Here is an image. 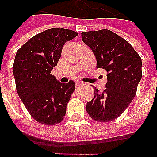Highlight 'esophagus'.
I'll return each mask as SVG.
<instances>
[{
  "instance_id": "1",
  "label": "esophagus",
  "mask_w": 157,
  "mask_h": 157,
  "mask_svg": "<svg viewBox=\"0 0 157 157\" xmlns=\"http://www.w3.org/2000/svg\"><path fill=\"white\" fill-rule=\"evenodd\" d=\"M75 84H76V86H79V85H82V84H83V82H81V81H76Z\"/></svg>"
}]
</instances>
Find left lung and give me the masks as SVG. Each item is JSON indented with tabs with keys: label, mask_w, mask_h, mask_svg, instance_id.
Masks as SVG:
<instances>
[{
	"label": "left lung",
	"mask_w": 157,
	"mask_h": 157,
	"mask_svg": "<svg viewBox=\"0 0 157 157\" xmlns=\"http://www.w3.org/2000/svg\"><path fill=\"white\" fill-rule=\"evenodd\" d=\"M82 40L96 56L97 68L105 69L106 89L87 102L86 110L94 121H113L126 110L136 94L141 78V59L125 39L108 29L82 32Z\"/></svg>",
	"instance_id": "obj_1"
}]
</instances>
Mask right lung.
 Listing matches in <instances>:
<instances>
[{"instance_id":"add662e5","label":"right lung","mask_w":157,"mask_h":157,"mask_svg":"<svg viewBox=\"0 0 157 157\" xmlns=\"http://www.w3.org/2000/svg\"><path fill=\"white\" fill-rule=\"evenodd\" d=\"M77 35L74 30L51 28L33 36L16 52L13 64L16 90L30 116L41 124H58L65 116L75 83L59 82L51 70L66 41Z\"/></svg>"}]
</instances>
